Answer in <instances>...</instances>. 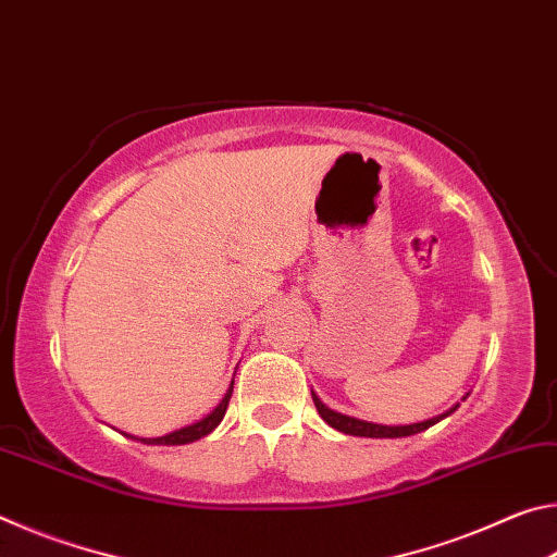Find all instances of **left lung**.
<instances>
[{"label":"left lung","instance_id":"1","mask_svg":"<svg viewBox=\"0 0 557 557\" xmlns=\"http://www.w3.org/2000/svg\"><path fill=\"white\" fill-rule=\"evenodd\" d=\"M312 400L317 405V412L322 414V420L329 422L334 430L344 432V435H354V437H408V435H418V432L428 430L435 425V422H440L442 418H447V414H451L457 410V405L447 412L437 414V418L432 420H425V422H414V425H373V422H363V420H356V418H348V414H342V412H334L329 410L326 405L317 398V395L312 393Z\"/></svg>","mask_w":557,"mask_h":557}]
</instances>
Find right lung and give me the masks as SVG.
Segmentation results:
<instances>
[{
  "label": "right lung",
  "mask_w": 557,
  "mask_h": 557,
  "mask_svg": "<svg viewBox=\"0 0 557 557\" xmlns=\"http://www.w3.org/2000/svg\"><path fill=\"white\" fill-rule=\"evenodd\" d=\"M231 395H233V385L228 388V393L223 395V400L219 403V408H215L211 414H206L203 420L194 422V425L182 428V430H176V432H169V435H164V437L139 440V442H147V445H188V442H196V440L206 437V435H209V432H213L215 428H219V422L223 420L225 410H228ZM135 440H137V437H135Z\"/></svg>",
  "instance_id": "right-lung-1"
}]
</instances>
